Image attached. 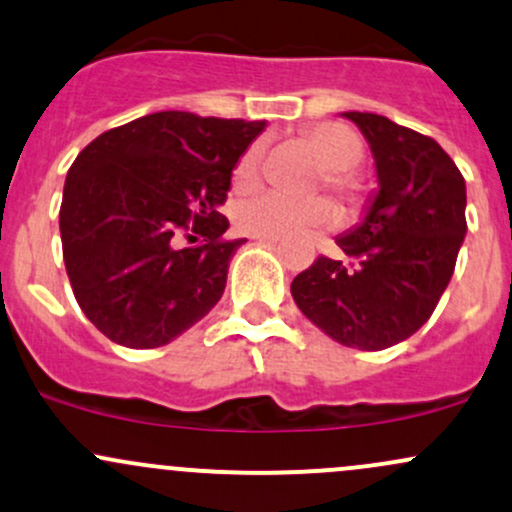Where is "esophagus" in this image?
<instances>
[{
    "label": "esophagus",
    "mask_w": 512,
    "mask_h": 512,
    "mask_svg": "<svg viewBox=\"0 0 512 512\" xmlns=\"http://www.w3.org/2000/svg\"><path fill=\"white\" fill-rule=\"evenodd\" d=\"M257 243H265V245H277L279 243V235H255Z\"/></svg>",
    "instance_id": "34e87169"
}]
</instances>
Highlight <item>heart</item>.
<instances>
[{
    "mask_svg": "<svg viewBox=\"0 0 512 512\" xmlns=\"http://www.w3.org/2000/svg\"><path fill=\"white\" fill-rule=\"evenodd\" d=\"M313 157L323 167V184L340 199L352 201L357 184L350 170L362 160V140L345 123H320L303 136ZM267 143L255 140L245 148L233 167V189L252 192L262 182V160ZM233 221L247 235H286L301 228H325L335 223V209L325 199L294 201L286 196L262 192L235 204Z\"/></svg>",
    "mask_w": 512,
    "mask_h": 512,
    "instance_id": "b5f03b06",
    "label": "heart"
}]
</instances>
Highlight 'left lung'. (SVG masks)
Instances as JSON below:
<instances>
[{"label":"left lung","mask_w":512,"mask_h":512,"mask_svg":"<svg viewBox=\"0 0 512 512\" xmlns=\"http://www.w3.org/2000/svg\"><path fill=\"white\" fill-rule=\"evenodd\" d=\"M342 116L367 138L376 189L335 238L352 265L318 257L291 296L340 345L384 350L423 328L445 294L466 235V184L432 138L367 111Z\"/></svg>","instance_id":"1"}]
</instances>
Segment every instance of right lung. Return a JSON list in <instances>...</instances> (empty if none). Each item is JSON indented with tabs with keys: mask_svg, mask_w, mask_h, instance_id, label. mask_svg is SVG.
Returning a JSON list of instances; mask_svg holds the SVG:
<instances>
[{
	"mask_svg": "<svg viewBox=\"0 0 512 512\" xmlns=\"http://www.w3.org/2000/svg\"><path fill=\"white\" fill-rule=\"evenodd\" d=\"M265 121L157 111L101 133L72 162L60 206L63 260L82 313L111 342L150 350L223 296L245 243L218 213L238 157ZM202 238L181 245L178 235Z\"/></svg>",
	"mask_w": 512,
	"mask_h": 512,
	"instance_id": "right-lung-1",
	"label": "right lung"
}]
</instances>
